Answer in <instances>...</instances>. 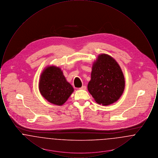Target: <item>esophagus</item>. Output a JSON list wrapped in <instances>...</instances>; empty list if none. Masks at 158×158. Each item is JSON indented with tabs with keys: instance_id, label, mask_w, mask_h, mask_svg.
I'll list each match as a JSON object with an SVG mask.
<instances>
[{
	"instance_id": "1",
	"label": "esophagus",
	"mask_w": 158,
	"mask_h": 158,
	"mask_svg": "<svg viewBox=\"0 0 158 158\" xmlns=\"http://www.w3.org/2000/svg\"><path fill=\"white\" fill-rule=\"evenodd\" d=\"M80 89H81V90H86V86H82L80 88Z\"/></svg>"
}]
</instances>
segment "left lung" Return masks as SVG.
<instances>
[{
	"label": "left lung",
	"instance_id": "obj_1",
	"mask_svg": "<svg viewBox=\"0 0 158 158\" xmlns=\"http://www.w3.org/2000/svg\"><path fill=\"white\" fill-rule=\"evenodd\" d=\"M124 76L120 65L111 56L101 54L93 63L88 89L95 101L102 105L114 103L122 95Z\"/></svg>",
	"mask_w": 158,
	"mask_h": 158
}]
</instances>
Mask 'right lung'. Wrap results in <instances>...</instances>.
Masks as SVG:
<instances>
[{"mask_svg":"<svg viewBox=\"0 0 158 158\" xmlns=\"http://www.w3.org/2000/svg\"><path fill=\"white\" fill-rule=\"evenodd\" d=\"M38 88L41 95L46 100L57 105L64 104L74 91L61 69L54 66L44 69L40 76Z\"/></svg>","mask_w":158,"mask_h":158,"instance_id":"add662e5","label":"right lung"}]
</instances>
